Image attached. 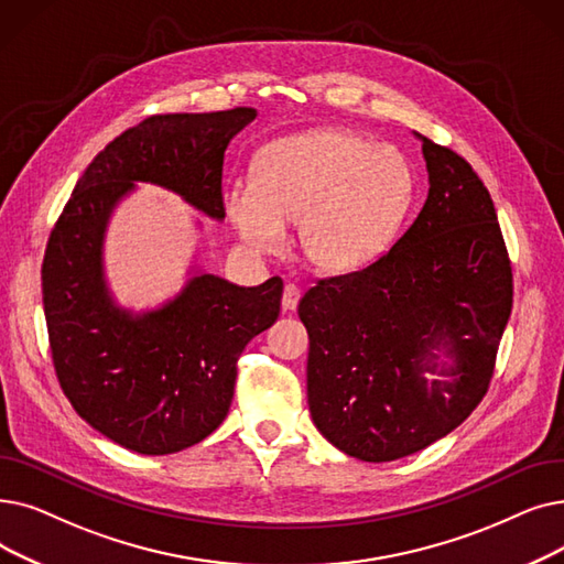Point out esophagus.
I'll list each match as a JSON object with an SVG mask.
<instances>
[{
  "instance_id": "34e87169",
  "label": "esophagus",
  "mask_w": 564,
  "mask_h": 564,
  "mask_svg": "<svg viewBox=\"0 0 564 564\" xmlns=\"http://www.w3.org/2000/svg\"><path fill=\"white\" fill-rule=\"evenodd\" d=\"M300 297H302L300 288H297L295 283H288V285L283 288V297H281V304H283V308H285V311H292V308L297 306Z\"/></svg>"
}]
</instances>
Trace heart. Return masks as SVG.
I'll list each match as a JSON object with an SVG mask.
<instances>
[{"instance_id": "heart-1", "label": "heart", "mask_w": 564, "mask_h": 564, "mask_svg": "<svg viewBox=\"0 0 564 564\" xmlns=\"http://www.w3.org/2000/svg\"><path fill=\"white\" fill-rule=\"evenodd\" d=\"M414 200V170L394 144L352 129H311L267 142L251 182L224 191V209L241 241L274 251L297 221V249L321 272L346 274L378 260L397 241Z\"/></svg>"}]
</instances>
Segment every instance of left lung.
<instances>
[{
  "label": "left lung",
  "instance_id": "left-lung-1",
  "mask_svg": "<svg viewBox=\"0 0 564 564\" xmlns=\"http://www.w3.org/2000/svg\"><path fill=\"white\" fill-rule=\"evenodd\" d=\"M414 135L429 173L420 216L389 253L317 281L297 308L311 420L336 449L369 463L420 452L470 417L511 313L491 193L449 147Z\"/></svg>",
  "mask_w": 564,
  "mask_h": 564
}]
</instances>
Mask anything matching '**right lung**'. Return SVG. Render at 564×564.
<instances>
[{"label": "right lung", "instance_id": "add662e5", "mask_svg": "<svg viewBox=\"0 0 564 564\" xmlns=\"http://www.w3.org/2000/svg\"><path fill=\"white\" fill-rule=\"evenodd\" d=\"M256 115L235 108L147 117L96 154L47 239L43 311L59 384L94 431L131 452L175 454L221 426L237 359L276 323L283 281L241 288L193 267L173 300L133 313L106 281L110 216L142 182L224 221V156Z\"/></svg>", "mask_w": 564, "mask_h": 564}]
</instances>
